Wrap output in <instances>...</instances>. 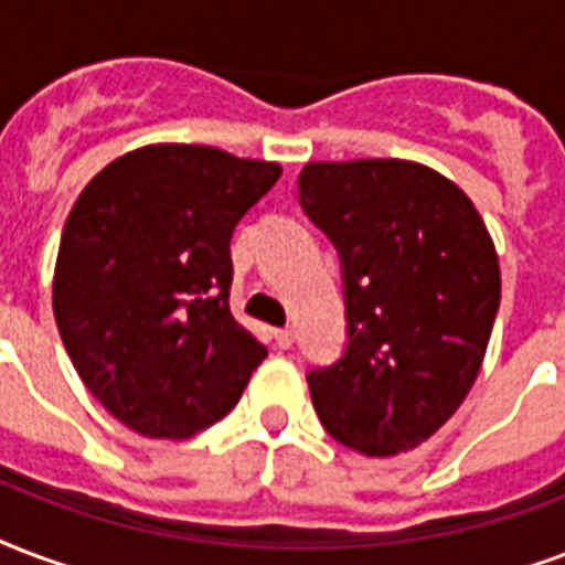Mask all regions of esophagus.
<instances>
[{
  "label": "esophagus",
  "instance_id": "esophagus-1",
  "mask_svg": "<svg viewBox=\"0 0 565 565\" xmlns=\"http://www.w3.org/2000/svg\"><path fill=\"white\" fill-rule=\"evenodd\" d=\"M273 338L278 350H290L292 347V329H275Z\"/></svg>",
  "mask_w": 565,
  "mask_h": 565
}]
</instances>
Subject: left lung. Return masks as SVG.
Here are the masks:
<instances>
[{"instance_id":"left-lung-1","label":"left lung","mask_w":565,"mask_h":565,"mask_svg":"<svg viewBox=\"0 0 565 565\" xmlns=\"http://www.w3.org/2000/svg\"><path fill=\"white\" fill-rule=\"evenodd\" d=\"M299 204L338 248L347 305V350L308 373L313 408L352 450H412L480 373L501 305L492 236L462 189L406 159L308 162Z\"/></svg>"}]
</instances>
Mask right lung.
<instances>
[{
	"instance_id": "right-lung-1",
	"label": "right lung",
	"mask_w": 565,
	"mask_h": 565,
	"mask_svg": "<svg viewBox=\"0 0 565 565\" xmlns=\"http://www.w3.org/2000/svg\"><path fill=\"white\" fill-rule=\"evenodd\" d=\"M278 178L275 162L150 145L76 198L55 260V326L85 387L129 429L195 436L266 359L231 313V236Z\"/></svg>"
}]
</instances>
